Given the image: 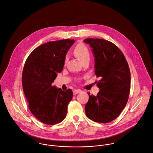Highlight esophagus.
Segmentation results:
<instances>
[{
	"label": "esophagus",
	"instance_id": "obj_1",
	"mask_svg": "<svg viewBox=\"0 0 153 153\" xmlns=\"http://www.w3.org/2000/svg\"><path fill=\"white\" fill-rule=\"evenodd\" d=\"M81 92H82V90H80V89H76V90L73 91V94L75 95V94H76L79 93H80Z\"/></svg>",
	"mask_w": 153,
	"mask_h": 153
}]
</instances>
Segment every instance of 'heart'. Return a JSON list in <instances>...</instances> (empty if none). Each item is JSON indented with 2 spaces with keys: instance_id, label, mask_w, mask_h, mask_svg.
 Listing matches in <instances>:
<instances>
[{
  "instance_id": "heart-1",
  "label": "heart",
  "mask_w": 153,
  "mask_h": 153,
  "mask_svg": "<svg viewBox=\"0 0 153 153\" xmlns=\"http://www.w3.org/2000/svg\"><path fill=\"white\" fill-rule=\"evenodd\" d=\"M74 53L75 56L82 61V63H84L86 61H90L91 53L89 48L83 44L80 43L78 44L74 49ZM67 61V56L65 57L64 61L66 62Z\"/></svg>"
}]
</instances>
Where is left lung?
<instances>
[{"instance_id":"8db88e82","label":"left lung","mask_w":153,"mask_h":153,"mask_svg":"<svg viewBox=\"0 0 153 153\" xmlns=\"http://www.w3.org/2000/svg\"><path fill=\"white\" fill-rule=\"evenodd\" d=\"M84 42L92 48L94 73L100 89L96 96H89L85 106L87 117L93 121L108 123L116 119L125 108L131 88V73L128 62L114 43L99 38H87Z\"/></svg>"}]
</instances>
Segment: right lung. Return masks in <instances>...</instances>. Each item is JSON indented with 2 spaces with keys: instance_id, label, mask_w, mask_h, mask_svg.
<instances>
[{
  "instance_id": "add662e5",
  "label": "right lung",
  "mask_w": 153,
  "mask_h": 153,
  "mask_svg": "<svg viewBox=\"0 0 153 153\" xmlns=\"http://www.w3.org/2000/svg\"><path fill=\"white\" fill-rule=\"evenodd\" d=\"M74 42L66 39L45 43L31 53L24 64L22 84L29 109L45 124L54 125L65 118L73 92L51 83L62 71L66 53Z\"/></svg>"
}]
</instances>
